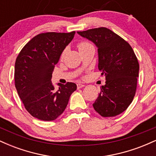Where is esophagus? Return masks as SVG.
<instances>
[{
    "label": "esophagus",
    "mask_w": 156,
    "mask_h": 156,
    "mask_svg": "<svg viewBox=\"0 0 156 156\" xmlns=\"http://www.w3.org/2000/svg\"><path fill=\"white\" fill-rule=\"evenodd\" d=\"M83 87H85V85H84V84H82L80 83H78V84H77V87H78V89H80Z\"/></svg>",
    "instance_id": "1"
}]
</instances>
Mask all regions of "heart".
Segmentation results:
<instances>
[{
  "label": "heart",
  "mask_w": 156,
  "mask_h": 156,
  "mask_svg": "<svg viewBox=\"0 0 156 156\" xmlns=\"http://www.w3.org/2000/svg\"><path fill=\"white\" fill-rule=\"evenodd\" d=\"M89 44H90L89 43H88V42H80L79 44H78V49L80 50L81 48H83L85 47H87V45H89ZM63 53V54H64Z\"/></svg>",
  "instance_id": "1"
}]
</instances>
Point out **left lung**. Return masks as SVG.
<instances>
[{"instance_id": "obj_1", "label": "left lung", "mask_w": 156, "mask_h": 156, "mask_svg": "<svg viewBox=\"0 0 156 156\" xmlns=\"http://www.w3.org/2000/svg\"><path fill=\"white\" fill-rule=\"evenodd\" d=\"M77 33L98 48V69L106 80L93 107L102 117H115L128 108L135 96L139 65L133 50L104 27Z\"/></svg>"}]
</instances>
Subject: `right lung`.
Listing matches in <instances>:
<instances>
[{
	"label": "right lung",
	"mask_w": 156,
	"mask_h": 156,
	"mask_svg": "<svg viewBox=\"0 0 156 156\" xmlns=\"http://www.w3.org/2000/svg\"><path fill=\"white\" fill-rule=\"evenodd\" d=\"M76 32H48L35 36L20 52L15 62V82L20 98L28 112L37 119L53 121L65 110L75 83L52 84V73L62 52Z\"/></svg>",
	"instance_id": "obj_1"
}]
</instances>
